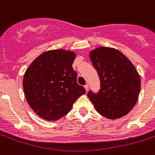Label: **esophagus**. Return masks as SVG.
Instances as JSON below:
<instances>
[{
  "label": "esophagus",
  "mask_w": 155,
  "mask_h": 155,
  "mask_svg": "<svg viewBox=\"0 0 155 155\" xmlns=\"http://www.w3.org/2000/svg\"><path fill=\"white\" fill-rule=\"evenodd\" d=\"M84 88H85V90H86V91L87 92L88 91V89H89V86L87 85V84H86L85 86H84Z\"/></svg>",
  "instance_id": "obj_1"
}]
</instances>
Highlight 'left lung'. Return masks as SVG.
<instances>
[{
	"instance_id": "8db88e82",
	"label": "left lung",
	"mask_w": 155,
	"mask_h": 155,
	"mask_svg": "<svg viewBox=\"0 0 155 155\" xmlns=\"http://www.w3.org/2000/svg\"><path fill=\"white\" fill-rule=\"evenodd\" d=\"M100 80V90L87 96L95 110L108 119H120L133 109L139 99L141 78L134 65L121 51L99 47L89 53Z\"/></svg>"
}]
</instances>
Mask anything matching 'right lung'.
<instances>
[{"mask_svg":"<svg viewBox=\"0 0 155 155\" xmlns=\"http://www.w3.org/2000/svg\"><path fill=\"white\" fill-rule=\"evenodd\" d=\"M76 54L65 49L41 53L26 69L23 78L25 99L38 116L56 121L71 110L86 91L77 84L72 68Z\"/></svg>","mask_w":155,"mask_h":155,"instance_id":"1","label":"right lung"}]
</instances>
